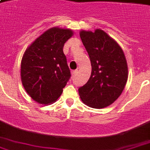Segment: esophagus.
I'll return each mask as SVG.
<instances>
[{"label":"esophagus","mask_w":150,"mask_h":150,"mask_svg":"<svg viewBox=\"0 0 150 150\" xmlns=\"http://www.w3.org/2000/svg\"><path fill=\"white\" fill-rule=\"evenodd\" d=\"M77 72H78V71H77V70H75V71H71L72 76H75V75H76V73H77Z\"/></svg>","instance_id":"1"}]
</instances>
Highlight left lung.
<instances>
[{
    "mask_svg": "<svg viewBox=\"0 0 150 150\" xmlns=\"http://www.w3.org/2000/svg\"><path fill=\"white\" fill-rule=\"evenodd\" d=\"M80 38L91 64V75L79 89L81 100L92 108H104L117 100L128 79L126 56L119 44L103 30H81Z\"/></svg>",
    "mask_w": 150,
    "mask_h": 150,
    "instance_id": "8db88e82",
    "label": "left lung"
}]
</instances>
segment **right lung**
Listing matches in <instances>:
<instances>
[{
    "label": "right lung",
    "instance_id": "add662e5",
    "mask_svg": "<svg viewBox=\"0 0 150 150\" xmlns=\"http://www.w3.org/2000/svg\"><path fill=\"white\" fill-rule=\"evenodd\" d=\"M74 34L69 28H51L27 47L21 59V78L33 100L47 105L60 96L71 76L63 47Z\"/></svg>",
    "mask_w": 150,
    "mask_h": 150
}]
</instances>
